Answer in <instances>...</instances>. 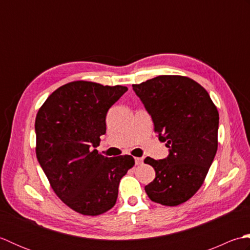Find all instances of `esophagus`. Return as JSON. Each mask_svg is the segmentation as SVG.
I'll return each instance as SVG.
<instances>
[{
    "instance_id": "1",
    "label": "esophagus",
    "mask_w": 250,
    "mask_h": 250,
    "mask_svg": "<svg viewBox=\"0 0 250 250\" xmlns=\"http://www.w3.org/2000/svg\"><path fill=\"white\" fill-rule=\"evenodd\" d=\"M134 159H135V164H136V166H140V164H142L143 162H144V158L137 157V158H134Z\"/></svg>"
}]
</instances>
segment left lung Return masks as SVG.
Returning a JSON list of instances; mask_svg holds the SVG:
<instances>
[{"mask_svg": "<svg viewBox=\"0 0 250 250\" xmlns=\"http://www.w3.org/2000/svg\"><path fill=\"white\" fill-rule=\"evenodd\" d=\"M155 125L168 156L144 162L156 171L145 187L156 203L176 206L200 189L218 147L219 114L209 94L193 79L161 75L132 84Z\"/></svg>", "mask_w": 250, "mask_h": 250, "instance_id": "obj_1", "label": "left lung"}]
</instances>
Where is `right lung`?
<instances>
[{"instance_id":"obj_1","label":"right lung","mask_w":250,"mask_h":250,"mask_svg":"<svg viewBox=\"0 0 250 250\" xmlns=\"http://www.w3.org/2000/svg\"><path fill=\"white\" fill-rule=\"evenodd\" d=\"M126 91L124 86L72 82L52 92L36 115L37 160L56 194L79 214L109 210L120 179L135 163L128 155L107 158L93 149L106 133L108 109Z\"/></svg>"}]
</instances>
